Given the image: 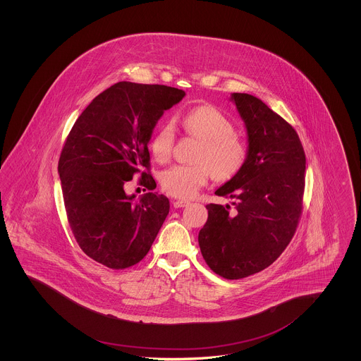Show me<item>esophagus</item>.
Wrapping results in <instances>:
<instances>
[{
	"label": "esophagus",
	"instance_id": "34e87169",
	"mask_svg": "<svg viewBox=\"0 0 361 361\" xmlns=\"http://www.w3.org/2000/svg\"><path fill=\"white\" fill-rule=\"evenodd\" d=\"M189 206V202H185V200H174L173 202V207L174 208H183V207Z\"/></svg>",
	"mask_w": 361,
	"mask_h": 361
}]
</instances>
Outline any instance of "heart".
Instances as JSON below:
<instances>
[{
    "label": "heart",
    "instance_id": "1",
    "mask_svg": "<svg viewBox=\"0 0 361 361\" xmlns=\"http://www.w3.org/2000/svg\"><path fill=\"white\" fill-rule=\"evenodd\" d=\"M181 124L192 137L200 140L195 165H176L161 174L164 190L178 199H192L203 188L212 174L227 180L240 172L246 161V145L233 131V123L211 104L197 105L183 116ZM174 128L162 124L152 137L150 149L155 159L165 162L171 158Z\"/></svg>",
    "mask_w": 361,
    "mask_h": 361
}]
</instances>
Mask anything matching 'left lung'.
<instances>
[{
    "label": "left lung",
    "instance_id": "obj_1",
    "mask_svg": "<svg viewBox=\"0 0 361 361\" xmlns=\"http://www.w3.org/2000/svg\"><path fill=\"white\" fill-rule=\"evenodd\" d=\"M247 135V154L240 172L215 190L234 199L208 204L199 233L207 265L228 280L268 268L292 240L302 214L306 155L296 131L259 99L231 93Z\"/></svg>",
    "mask_w": 361,
    "mask_h": 361
}]
</instances>
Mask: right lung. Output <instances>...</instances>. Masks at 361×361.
I'll return each instance as SVG.
<instances>
[{
	"mask_svg": "<svg viewBox=\"0 0 361 361\" xmlns=\"http://www.w3.org/2000/svg\"><path fill=\"white\" fill-rule=\"evenodd\" d=\"M185 92L121 81L92 100L62 149L58 173L71 231L86 256L112 269L145 257L169 214V199L147 192L137 199L126 184L150 168L147 145L164 112ZM140 185L157 187L149 172Z\"/></svg>",
	"mask_w": 361,
	"mask_h": 361,
	"instance_id": "add662e5",
	"label": "right lung"
}]
</instances>
